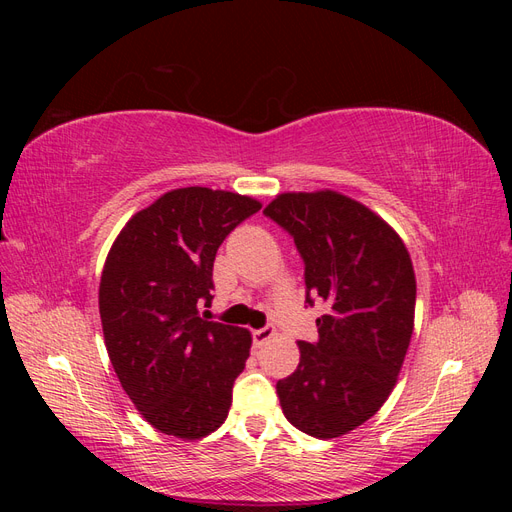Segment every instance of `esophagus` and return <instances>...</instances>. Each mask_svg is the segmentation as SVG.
Instances as JSON below:
<instances>
[{
    "instance_id": "esophagus-1",
    "label": "esophagus",
    "mask_w": 512,
    "mask_h": 512,
    "mask_svg": "<svg viewBox=\"0 0 512 512\" xmlns=\"http://www.w3.org/2000/svg\"><path fill=\"white\" fill-rule=\"evenodd\" d=\"M273 335H275V329H273V327H265V329H258V331H254V333H252V337H254V346H256V348L265 346Z\"/></svg>"
}]
</instances>
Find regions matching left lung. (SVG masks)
<instances>
[{"mask_svg":"<svg viewBox=\"0 0 512 512\" xmlns=\"http://www.w3.org/2000/svg\"><path fill=\"white\" fill-rule=\"evenodd\" d=\"M265 215L305 262L307 303H327L318 342L277 382L284 416L320 440L346 436L389 399L414 331L416 277L406 243L378 213L335 190L284 192Z\"/></svg>","mask_w":512,"mask_h":512,"instance_id":"obj_1","label":"left lung"}]
</instances>
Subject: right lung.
I'll return each mask as SVG.
<instances>
[{"mask_svg": "<svg viewBox=\"0 0 512 512\" xmlns=\"http://www.w3.org/2000/svg\"><path fill=\"white\" fill-rule=\"evenodd\" d=\"M262 205L211 188L162 194L121 228L100 280L104 344L145 421L166 436L200 440L218 429L252 348L247 329L209 322L218 247Z\"/></svg>", "mask_w": 512, "mask_h": 512, "instance_id": "1", "label": "right lung"}]
</instances>
